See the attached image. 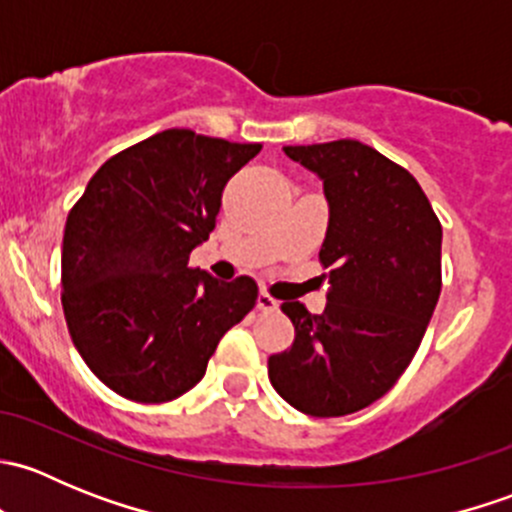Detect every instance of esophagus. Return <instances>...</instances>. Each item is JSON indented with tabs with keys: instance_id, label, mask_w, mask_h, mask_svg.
I'll return each mask as SVG.
<instances>
[{
	"instance_id": "34e87169",
	"label": "esophagus",
	"mask_w": 512,
	"mask_h": 512,
	"mask_svg": "<svg viewBox=\"0 0 512 512\" xmlns=\"http://www.w3.org/2000/svg\"><path fill=\"white\" fill-rule=\"evenodd\" d=\"M277 304H280V302H277L275 297H270L267 292L257 294V309H262V312H275Z\"/></svg>"
}]
</instances>
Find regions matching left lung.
<instances>
[{
  "label": "left lung",
  "mask_w": 512,
  "mask_h": 512,
  "mask_svg": "<svg viewBox=\"0 0 512 512\" xmlns=\"http://www.w3.org/2000/svg\"><path fill=\"white\" fill-rule=\"evenodd\" d=\"M285 153L324 185L329 292L322 314L282 304L294 342L270 356V381L302 414L347 416L381 399L414 359L441 294L443 230L414 175L364 143Z\"/></svg>",
  "instance_id": "8db88e82"
}]
</instances>
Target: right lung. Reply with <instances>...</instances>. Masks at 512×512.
I'll use <instances>...</instances> for the list:
<instances>
[{"label": "right lung", "mask_w": 512, "mask_h": 512, "mask_svg": "<svg viewBox=\"0 0 512 512\" xmlns=\"http://www.w3.org/2000/svg\"><path fill=\"white\" fill-rule=\"evenodd\" d=\"M260 148L185 128L156 133L106 160L66 218V324L116 394L143 404L183 396L255 307L252 277L220 282L188 260L215 230L225 183Z\"/></svg>", "instance_id": "right-lung-1"}]
</instances>
